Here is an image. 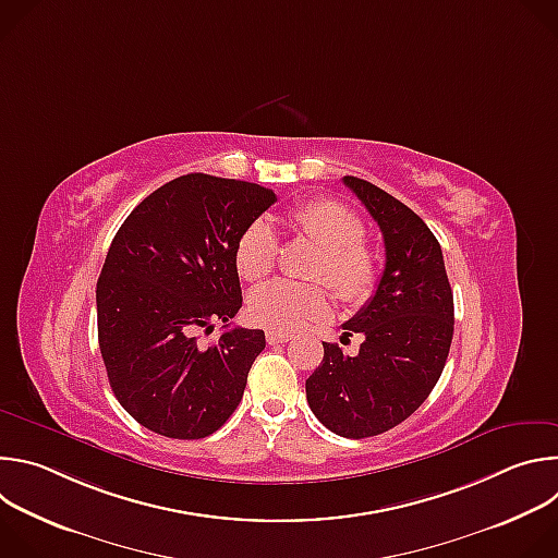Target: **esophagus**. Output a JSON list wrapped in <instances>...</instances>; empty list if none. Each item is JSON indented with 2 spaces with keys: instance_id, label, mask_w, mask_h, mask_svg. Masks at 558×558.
<instances>
[{
  "instance_id": "1",
  "label": "esophagus",
  "mask_w": 558,
  "mask_h": 558,
  "mask_svg": "<svg viewBox=\"0 0 558 558\" xmlns=\"http://www.w3.org/2000/svg\"><path fill=\"white\" fill-rule=\"evenodd\" d=\"M291 340H293V336H289V333H276V331L267 333L269 344H284V342H291Z\"/></svg>"
}]
</instances>
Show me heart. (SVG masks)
Masks as SVG:
<instances>
[{
	"mask_svg": "<svg viewBox=\"0 0 558 558\" xmlns=\"http://www.w3.org/2000/svg\"><path fill=\"white\" fill-rule=\"evenodd\" d=\"M291 227L323 250L313 278L323 280L344 304L366 302L379 282V258L364 243L362 218L336 198H315L289 211ZM278 233L265 220L250 222L235 241V269L245 280L267 278L278 260ZM329 293L320 284L274 280L250 295L256 325L276 333H291L329 313Z\"/></svg>",
	"mask_w": 558,
	"mask_h": 558,
	"instance_id": "1",
	"label": "heart"
}]
</instances>
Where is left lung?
<instances>
[{
    "label": "left lung",
    "instance_id": "obj_1",
    "mask_svg": "<svg viewBox=\"0 0 558 558\" xmlns=\"http://www.w3.org/2000/svg\"><path fill=\"white\" fill-rule=\"evenodd\" d=\"M344 185L379 225L386 265L373 298L342 325V338L364 336L357 355L323 342L306 402L331 433L364 439L402 424L426 402L450 351L454 304L428 225L368 181L344 177Z\"/></svg>",
    "mask_w": 558,
    "mask_h": 558
}]
</instances>
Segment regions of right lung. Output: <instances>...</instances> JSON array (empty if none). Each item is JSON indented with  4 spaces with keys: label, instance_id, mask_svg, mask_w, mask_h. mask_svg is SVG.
<instances>
[{
    "label": "right lung",
    "instance_id": "1",
    "mask_svg": "<svg viewBox=\"0 0 558 558\" xmlns=\"http://www.w3.org/2000/svg\"><path fill=\"white\" fill-rule=\"evenodd\" d=\"M276 203L256 183L185 174L119 227L97 282L99 349L119 404L170 439H203L238 409L265 331L231 329L243 306V229ZM225 322L211 345L197 333Z\"/></svg>",
    "mask_w": 558,
    "mask_h": 558
}]
</instances>
